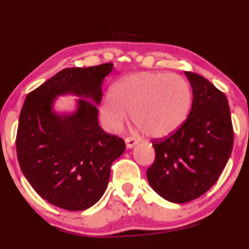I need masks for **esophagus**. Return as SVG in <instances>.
I'll return each mask as SVG.
<instances>
[{"mask_svg":"<svg viewBox=\"0 0 249 249\" xmlns=\"http://www.w3.org/2000/svg\"><path fill=\"white\" fill-rule=\"evenodd\" d=\"M125 142H126V148H132L137 145V140L132 137H127L125 139Z\"/></svg>","mask_w":249,"mask_h":249,"instance_id":"esophagus-1","label":"esophagus"}]
</instances>
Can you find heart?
<instances>
[{"instance_id":"heart-1","label":"heart","mask_w":249,"mask_h":249,"mask_svg":"<svg viewBox=\"0 0 249 249\" xmlns=\"http://www.w3.org/2000/svg\"><path fill=\"white\" fill-rule=\"evenodd\" d=\"M193 92L187 80L178 74L139 71L115 82L109 98L101 104L104 126L117 132L127 115L146 136L163 139L183 126L189 117Z\"/></svg>"}]
</instances>
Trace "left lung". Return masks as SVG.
<instances>
[{
    "mask_svg": "<svg viewBox=\"0 0 249 249\" xmlns=\"http://www.w3.org/2000/svg\"><path fill=\"white\" fill-rule=\"evenodd\" d=\"M193 88L189 117L178 132L155 139L148 183L164 199L187 203L204 195L219 178L233 147L229 102L210 81L185 71Z\"/></svg>",
    "mask_w": 249,
    "mask_h": 249,
    "instance_id": "8db88e82",
    "label": "left lung"
}]
</instances>
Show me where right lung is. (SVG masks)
I'll list each match as a JSON object with an SVG mask.
<instances>
[{
  "label": "right lung",
  "mask_w": 249,
  "mask_h": 249,
  "mask_svg": "<svg viewBox=\"0 0 249 249\" xmlns=\"http://www.w3.org/2000/svg\"><path fill=\"white\" fill-rule=\"evenodd\" d=\"M113 64L65 68L26 96L16 137L17 159L41 198L68 211H82L106 191L110 168L125 151L122 138L98 125L102 83ZM75 94L77 110L58 114V95Z\"/></svg>",
  "instance_id": "add662e5"
}]
</instances>
